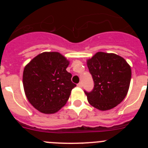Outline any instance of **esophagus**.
Returning <instances> with one entry per match:
<instances>
[{
  "instance_id": "34e87169",
  "label": "esophagus",
  "mask_w": 148,
  "mask_h": 148,
  "mask_svg": "<svg viewBox=\"0 0 148 148\" xmlns=\"http://www.w3.org/2000/svg\"><path fill=\"white\" fill-rule=\"evenodd\" d=\"M77 86H78L79 87H82V83L79 82L78 84H77Z\"/></svg>"
}]
</instances>
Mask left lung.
Segmentation results:
<instances>
[{"label": "left lung", "instance_id": "1", "mask_svg": "<svg viewBox=\"0 0 148 148\" xmlns=\"http://www.w3.org/2000/svg\"><path fill=\"white\" fill-rule=\"evenodd\" d=\"M94 81L90 92L84 91L88 102L102 111L111 110L125 99L131 79V68L115 53L97 52L87 60Z\"/></svg>", "mask_w": 148, "mask_h": 148}]
</instances>
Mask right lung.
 <instances>
[{"label":"right lung","mask_w":148,"mask_h":148,"mask_svg":"<svg viewBox=\"0 0 148 148\" xmlns=\"http://www.w3.org/2000/svg\"><path fill=\"white\" fill-rule=\"evenodd\" d=\"M69 62L58 52H44L25 66L24 92L29 102L41 112L53 114L64 106L75 84L66 71Z\"/></svg>","instance_id":"add662e5"}]
</instances>
